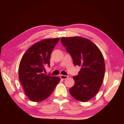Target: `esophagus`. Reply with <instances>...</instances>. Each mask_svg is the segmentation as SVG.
<instances>
[{
    "instance_id": "1",
    "label": "esophagus",
    "mask_w": 124,
    "mask_h": 124,
    "mask_svg": "<svg viewBox=\"0 0 124 124\" xmlns=\"http://www.w3.org/2000/svg\"><path fill=\"white\" fill-rule=\"evenodd\" d=\"M68 77V76H65V75H60V78L62 79H65Z\"/></svg>"
}]
</instances>
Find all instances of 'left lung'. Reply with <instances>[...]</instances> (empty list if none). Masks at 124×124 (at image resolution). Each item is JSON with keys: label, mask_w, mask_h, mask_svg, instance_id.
I'll return each instance as SVG.
<instances>
[{"label": "left lung", "mask_w": 124, "mask_h": 124, "mask_svg": "<svg viewBox=\"0 0 124 124\" xmlns=\"http://www.w3.org/2000/svg\"><path fill=\"white\" fill-rule=\"evenodd\" d=\"M61 42L72 56L74 65L81 67L78 76L73 77L74 85L69 89V93L77 101H89L97 94L103 83L105 63L102 54L88 39L62 37Z\"/></svg>", "instance_id": "left-lung-1"}]
</instances>
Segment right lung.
Segmentation results:
<instances>
[{
	"label": "right lung",
	"mask_w": 124,
	"mask_h": 124,
	"mask_svg": "<svg viewBox=\"0 0 124 124\" xmlns=\"http://www.w3.org/2000/svg\"><path fill=\"white\" fill-rule=\"evenodd\" d=\"M60 40L46 39L29 48L20 61L18 77L25 94L30 101L39 102L47 99L59 82V77L46 75L45 67L50 66L51 54Z\"/></svg>",
	"instance_id": "1"
}]
</instances>
